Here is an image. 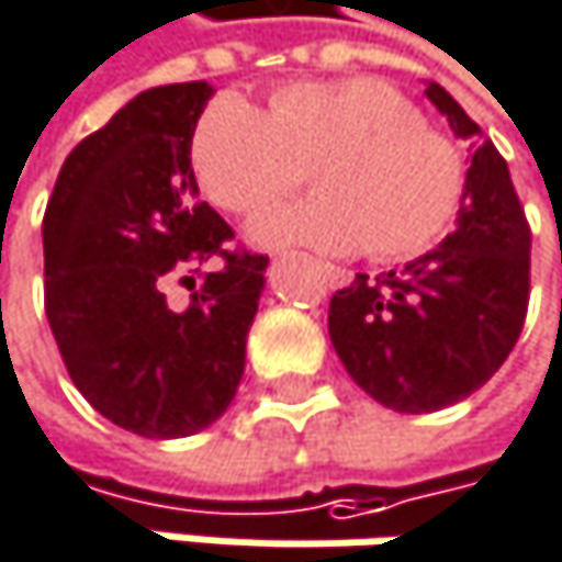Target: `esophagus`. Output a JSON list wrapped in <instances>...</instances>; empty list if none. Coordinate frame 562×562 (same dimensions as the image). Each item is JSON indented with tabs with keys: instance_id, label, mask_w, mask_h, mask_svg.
<instances>
[{
	"instance_id": "esophagus-1",
	"label": "esophagus",
	"mask_w": 562,
	"mask_h": 562,
	"mask_svg": "<svg viewBox=\"0 0 562 562\" xmlns=\"http://www.w3.org/2000/svg\"><path fill=\"white\" fill-rule=\"evenodd\" d=\"M319 269H323L326 283H329L333 290H339V286H349V283H352V272H349V269H342V266H333V262H319Z\"/></svg>"
}]
</instances>
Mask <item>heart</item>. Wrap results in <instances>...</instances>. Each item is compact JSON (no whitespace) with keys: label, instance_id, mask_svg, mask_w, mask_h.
<instances>
[{"label":"heart","instance_id":"obj_1","mask_svg":"<svg viewBox=\"0 0 562 562\" xmlns=\"http://www.w3.org/2000/svg\"><path fill=\"white\" fill-rule=\"evenodd\" d=\"M193 170L229 213H259L306 183L319 193L262 213L252 239L359 249L379 262L431 249L464 196V154L412 98L379 78L300 81L269 111L239 94L206 104L193 131Z\"/></svg>","mask_w":562,"mask_h":562}]
</instances>
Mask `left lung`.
<instances>
[{
    "instance_id": "1",
    "label": "left lung",
    "mask_w": 562,
    "mask_h": 562,
    "mask_svg": "<svg viewBox=\"0 0 562 562\" xmlns=\"http://www.w3.org/2000/svg\"><path fill=\"white\" fill-rule=\"evenodd\" d=\"M425 94L471 140L458 226L402 269L359 272L329 303V339L352 382L408 415L477 392L517 346L530 303V223L507 160L441 85Z\"/></svg>"
}]
</instances>
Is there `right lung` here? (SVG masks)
<instances>
[{"instance_id": "1", "label": "right lung", "mask_w": 562, "mask_h": 562, "mask_svg": "<svg viewBox=\"0 0 562 562\" xmlns=\"http://www.w3.org/2000/svg\"><path fill=\"white\" fill-rule=\"evenodd\" d=\"M210 94L183 81L127 101L68 154L42 223L61 362L94 412L140 438H187L229 408L266 283L269 256L229 249V223L196 200L190 144ZM170 278L191 283L190 307L166 303Z\"/></svg>"}]
</instances>
